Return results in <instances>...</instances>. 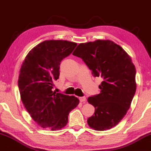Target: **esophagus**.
<instances>
[{
  "label": "esophagus",
  "instance_id": "34e87169",
  "mask_svg": "<svg viewBox=\"0 0 151 151\" xmlns=\"http://www.w3.org/2000/svg\"><path fill=\"white\" fill-rule=\"evenodd\" d=\"M79 100H80V101H81V102H83V101H86V98L85 96L80 97L79 98Z\"/></svg>",
  "mask_w": 151,
  "mask_h": 151
}]
</instances>
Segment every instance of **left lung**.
Masks as SVG:
<instances>
[{"mask_svg":"<svg viewBox=\"0 0 151 151\" xmlns=\"http://www.w3.org/2000/svg\"><path fill=\"white\" fill-rule=\"evenodd\" d=\"M73 55L81 58L94 76L101 77L100 93L87 99L95 110L87 119L96 131H106L120 122L136 92V69L127 52L110 40L80 43Z\"/></svg>","mask_w":151,"mask_h":151,"instance_id":"8db88e82","label":"left lung"}]
</instances>
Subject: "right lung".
Wrapping results in <instances>:
<instances>
[{"label":"right lung","mask_w":151,"mask_h":151,"mask_svg":"<svg viewBox=\"0 0 151 151\" xmlns=\"http://www.w3.org/2000/svg\"><path fill=\"white\" fill-rule=\"evenodd\" d=\"M76 45L68 40H45L28 52L21 65L18 80L21 100L42 128L57 131L64 127L69 113L79 104L78 98L52 89L59 78L61 61Z\"/></svg>","instance_id":"1"}]
</instances>
